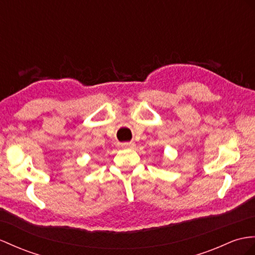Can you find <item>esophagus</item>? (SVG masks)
Instances as JSON below:
<instances>
[{
    "mask_svg": "<svg viewBox=\"0 0 255 255\" xmlns=\"http://www.w3.org/2000/svg\"><path fill=\"white\" fill-rule=\"evenodd\" d=\"M122 148H129V149H133L135 147V142L134 141H126V142H122L121 144Z\"/></svg>",
    "mask_w": 255,
    "mask_h": 255,
    "instance_id": "1",
    "label": "esophagus"
}]
</instances>
